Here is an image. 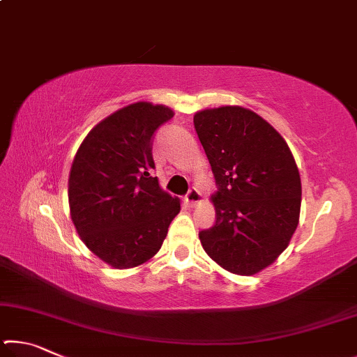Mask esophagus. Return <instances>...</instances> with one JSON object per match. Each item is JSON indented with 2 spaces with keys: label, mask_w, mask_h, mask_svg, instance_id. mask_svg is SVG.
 I'll list each match as a JSON object with an SVG mask.
<instances>
[{
  "label": "esophagus",
  "mask_w": 357,
  "mask_h": 357,
  "mask_svg": "<svg viewBox=\"0 0 357 357\" xmlns=\"http://www.w3.org/2000/svg\"><path fill=\"white\" fill-rule=\"evenodd\" d=\"M202 200V193L198 192V189H195V187H192V189L187 192V195L184 197V203L189 204V206H195V204Z\"/></svg>",
  "instance_id": "obj_1"
}]
</instances>
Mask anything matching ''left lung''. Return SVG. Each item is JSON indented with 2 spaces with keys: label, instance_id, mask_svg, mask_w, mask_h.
<instances>
[{
  "label": "left lung",
  "instance_id": "left-lung-1",
  "mask_svg": "<svg viewBox=\"0 0 357 357\" xmlns=\"http://www.w3.org/2000/svg\"><path fill=\"white\" fill-rule=\"evenodd\" d=\"M213 170L215 223L198 233L223 269L252 275L287 249L301 211V176L287 142L243 107H219L193 116Z\"/></svg>",
  "mask_w": 357,
  "mask_h": 357
}]
</instances>
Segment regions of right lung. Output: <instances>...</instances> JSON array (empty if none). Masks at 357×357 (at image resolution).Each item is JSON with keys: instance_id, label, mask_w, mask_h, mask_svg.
I'll list each match as a JSON object with an SVG mask.
<instances>
[{"instance_id": "add662e5", "label": "right lung", "mask_w": 357, "mask_h": 357, "mask_svg": "<svg viewBox=\"0 0 357 357\" xmlns=\"http://www.w3.org/2000/svg\"><path fill=\"white\" fill-rule=\"evenodd\" d=\"M173 118L164 105L137 102L96 126L78 148L69 176L70 217L89 250L113 268L153 258L179 213L153 176L151 142Z\"/></svg>"}]
</instances>
